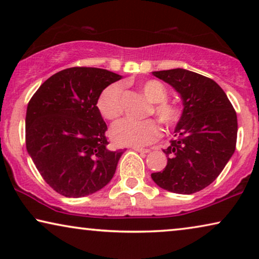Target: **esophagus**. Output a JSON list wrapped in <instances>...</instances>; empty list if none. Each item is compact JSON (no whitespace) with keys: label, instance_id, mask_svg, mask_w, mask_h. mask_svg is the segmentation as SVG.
I'll return each instance as SVG.
<instances>
[{"label":"esophagus","instance_id":"1","mask_svg":"<svg viewBox=\"0 0 259 259\" xmlns=\"http://www.w3.org/2000/svg\"><path fill=\"white\" fill-rule=\"evenodd\" d=\"M132 150H134V151H137V152H139V153H148V152H150V150H148V148H143V147H132Z\"/></svg>","mask_w":259,"mask_h":259}]
</instances>
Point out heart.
Returning <instances> with one entry per match:
<instances>
[{
    "mask_svg": "<svg viewBox=\"0 0 259 259\" xmlns=\"http://www.w3.org/2000/svg\"><path fill=\"white\" fill-rule=\"evenodd\" d=\"M141 91L151 101L147 113L157 115L162 125L175 126L179 121L180 111L176 105L167 100V90L158 80H147L141 83ZM122 84L114 82L109 84L99 95L97 106L105 119L115 120L121 114ZM160 136V127L154 119L137 120L123 119L115 122L111 130V137L120 146H145L153 143Z\"/></svg>",
    "mask_w": 259,
    "mask_h": 259,
    "instance_id": "1",
    "label": "heart"
}]
</instances>
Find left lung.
Masks as SVG:
<instances>
[{"label": "left lung", "mask_w": 259, "mask_h": 259, "mask_svg": "<svg viewBox=\"0 0 259 259\" xmlns=\"http://www.w3.org/2000/svg\"><path fill=\"white\" fill-rule=\"evenodd\" d=\"M152 74L178 92L184 108L175 130L177 139L164 150L167 165L151 177L169 192H198L214 182L236 150V111L210 77L183 68Z\"/></svg>", "instance_id": "1"}]
</instances>
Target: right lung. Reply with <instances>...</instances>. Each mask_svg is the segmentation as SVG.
Listing matches in <instances>:
<instances>
[{
	"instance_id": "add662e5",
	"label": "right lung",
	"mask_w": 259,
	"mask_h": 259,
	"mask_svg": "<svg viewBox=\"0 0 259 259\" xmlns=\"http://www.w3.org/2000/svg\"><path fill=\"white\" fill-rule=\"evenodd\" d=\"M107 69L73 67L54 74L31 97L26 146L45 182L68 198L101 190L114 176L123 151H109L107 125L97 101L121 79Z\"/></svg>"
}]
</instances>
